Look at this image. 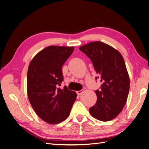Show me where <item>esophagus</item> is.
Listing matches in <instances>:
<instances>
[{
    "instance_id": "1",
    "label": "esophagus",
    "mask_w": 149,
    "mask_h": 149,
    "mask_svg": "<svg viewBox=\"0 0 149 149\" xmlns=\"http://www.w3.org/2000/svg\"><path fill=\"white\" fill-rule=\"evenodd\" d=\"M77 94H78V95H81V94H82L83 93H84V90L83 89H82V90H80V91H78L77 92Z\"/></svg>"
}]
</instances>
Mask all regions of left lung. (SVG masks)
Wrapping results in <instances>:
<instances>
[{"mask_svg":"<svg viewBox=\"0 0 149 149\" xmlns=\"http://www.w3.org/2000/svg\"><path fill=\"white\" fill-rule=\"evenodd\" d=\"M79 49L91 60L102 82L95 91L97 101L89 108L90 114L97 120H111L123 111L129 94L130 79L124 58L117 49L100 41Z\"/></svg>","mask_w":149,"mask_h":149,"instance_id":"left-lung-1","label":"left lung"}]
</instances>
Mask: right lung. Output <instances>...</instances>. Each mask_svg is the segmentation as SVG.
I'll list each match as a JSON object with an SVG mask.
<instances>
[{
	"label": "right lung",
	"instance_id": "add662e5",
	"mask_svg": "<svg viewBox=\"0 0 149 149\" xmlns=\"http://www.w3.org/2000/svg\"><path fill=\"white\" fill-rule=\"evenodd\" d=\"M74 51L73 47L49 46L31 60L27 73V94L37 114L51 124L69 116L76 101L74 91L58 88L63 81L62 66Z\"/></svg>",
	"mask_w": 149,
	"mask_h": 149
}]
</instances>
